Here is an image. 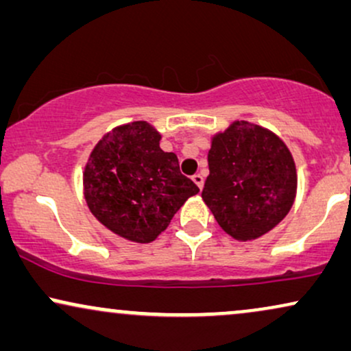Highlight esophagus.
<instances>
[{"instance_id": "obj_1", "label": "esophagus", "mask_w": 351, "mask_h": 351, "mask_svg": "<svg viewBox=\"0 0 351 351\" xmlns=\"http://www.w3.org/2000/svg\"><path fill=\"white\" fill-rule=\"evenodd\" d=\"M193 181L197 184L199 189H202V186H204V176L201 175V173H196V175L193 176Z\"/></svg>"}]
</instances>
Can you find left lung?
Returning <instances> with one entry per match:
<instances>
[{
	"label": "left lung",
	"mask_w": 351,
	"mask_h": 351,
	"mask_svg": "<svg viewBox=\"0 0 351 351\" xmlns=\"http://www.w3.org/2000/svg\"><path fill=\"white\" fill-rule=\"evenodd\" d=\"M202 199L225 233L251 241L285 219L295 202V160L285 143L259 124L233 121L212 137Z\"/></svg>",
	"instance_id": "obj_1"
}]
</instances>
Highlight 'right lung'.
Here are the masks:
<instances>
[{
  "label": "right lung",
  "mask_w": 351,
  "mask_h": 351,
  "mask_svg": "<svg viewBox=\"0 0 351 351\" xmlns=\"http://www.w3.org/2000/svg\"><path fill=\"white\" fill-rule=\"evenodd\" d=\"M147 121L113 128L97 143L84 168L90 212L118 237L150 243L199 188L181 175L178 157L160 149Z\"/></svg>",
  "instance_id": "right-lung-1"
}]
</instances>
